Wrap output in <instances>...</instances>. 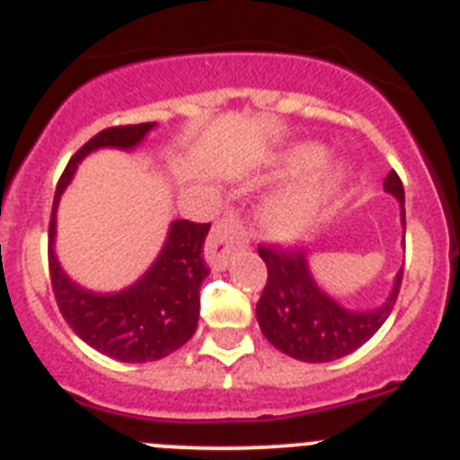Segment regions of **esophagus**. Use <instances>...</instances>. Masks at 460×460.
Segmentation results:
<instances>
[{"mask_svg": "<svg viewBox=\"0 0 460 460\" xmlns=\"http://www.w3.org/2000/svg\"><path fill=\"white\" fill-rule=\"evenodd\" d=\"M243 246H246V233H243L242 223L237 221V217L227 214L211 227L205 243V258L214 270H226L230 255Z\"/></svg>", "mask_w": 460, "mask_h": 460, "instance_id": "obj_1", "label": "esophagus"}]
</instances>
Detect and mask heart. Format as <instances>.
Instances as JSON below:
<instances>
[{
  "label": "heart",
  "instance_id": "b5f03b06",
  "mask_svg": "<svg viewBox=\"0 0 460 460\" xmlns=\"http://www.w3.org/2000/svg\"><path fill=\"white\" fill-rule=\"evenodd\" d=\"M296 164L315 161V152L296 154ZM324 200V190L318 186H295L283 193L274 195L262 209V226L270 234L280 239L299 237L315 223L320 214V205Z\"/></svg>",
  "mask_w": 460,
  "mask_h": 460
}]
</instances>
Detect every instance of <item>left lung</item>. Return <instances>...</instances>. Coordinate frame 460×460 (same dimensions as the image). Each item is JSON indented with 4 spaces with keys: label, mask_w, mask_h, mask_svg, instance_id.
Instances as JSON below:
<instances>
[{
    "label": "left lung",
    "mask_w": 460,
    "mask_h": 460,
    "mask_svg": "<svg viewBox=\"0 0 460 460\" xmlns=\"http://www.w3.org/2000/svg\"><path fill=\"white\" fill-rule=\"evenodd\" d=\"M385 190L401 202L405 227L403 181L396 172L385 177ZM267 265V283L255 306V318L265 339L292 359L323 364L355 352L389 318L398 299L403 270H398L387 302L373 311H350L323 292L313 280L302 249L258 246Z\"/></svg>",
    "instance_id": "left-lung-1"
}]
</instances>
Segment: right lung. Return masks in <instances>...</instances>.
Listing matches in <instances>:
<instances>
[{"label":"right lung","mask_w":460,"mask_h":460,"mask_svg":"<svg viewBox=\"0 0 460 460\" xmlns=\"http://www.w3.org/2000/svg\"><path fill=\"white\" fill-rule=\"evenodd\" d=\"M156 124L110 126L73 154L59 177L48 230V262L57 306L68 327L93 350L117 361L142 364L168 357L193 336L200 315V286L209 276L202 246L209 223L172 221L165 246L140 280L103 295L73 283L55 255L57 205L87 154L101 147L133 149Z\"/></svg>","instance_id":"1"}]
</instances>
